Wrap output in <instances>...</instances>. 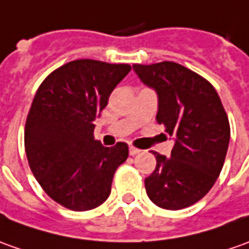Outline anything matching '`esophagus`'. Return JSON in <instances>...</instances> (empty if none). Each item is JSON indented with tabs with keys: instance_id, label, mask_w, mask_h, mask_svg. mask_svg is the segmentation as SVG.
Wrapping results in <instances>:
<instances>
[{
	"instance_id": "1",
	"label": "esophagus",
	"mask_w": 249,
	"mask_h": 249,
	"mask_svg": "<svg viewBox=\"0 0 249 249\" xmlns=\"http://www.w3.org/2000/svg\"><path fill=\"white\" fill-rule=\"evenodd\" d=\"M129 154H131L132 157H133V155H138V154H140V150H139V148H136V147L131 146L129 147Z\"/></svg>"
}]
</instances>
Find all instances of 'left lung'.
<instances>
[{"mask_svg":"<svg viewBox=\"0 0 249 249\" xmlns=\"http://www.w3.org/2000/svg\"><path fill=\"white\" fill-rule=\"evenodd\" d=\"M146 86L157 91V121L174 136L170 158L153 153L157 166L144 180L151 202L181 210L213 188L229 147L228 114L213 84L177 62L133 64Z\"/></svg>","mask_w":249,"mask_h":249,"instance_id":"1","label":"left lung"}]
</instances>
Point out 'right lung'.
<instances>
[{
  "instance_id": "1",
  "label": "right lung",
  "mask_w": 249,
  "mask_h": 249,
  "mask_svg": "<svg viewBox=\"0 0 249 249\" xmlns=\"http://www.w3.org/2000/svg\"><path fill=\"white\" fill-rule=\"evenodd\" d=\"M129 71L128 64L71 61L47 76L34 96L24 129L27 160L43 191L67 209L101 206L128 158L126 143L103 147L94 139V121Z\"/></svg>"
}]
</instances>
